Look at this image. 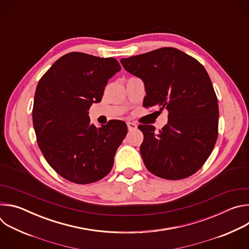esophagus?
Wrapping results in <instances>:
<instances>
[{
  "instance_id": "obj_1",
  "label": "esophagus",
  "mask_w": 249,
  "mask_h": 249,
  "mask_svg": "<svg viewBox=\"0 0 249 249\" xmlns=\"http://www.w3.org/2000/svg\"><path fill=\"white\" fill-rule=\"evenodd\" d=\"M127 127H128V130H129V131L137 129V125H136L134 122H127Z\"/></svg>"
}]
</instances>
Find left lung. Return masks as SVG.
I'll use <instances>...</instances> for the list:
<instances>
[{
	"mask_svg": "<svg viewBox=\"0 0 249 249\" xmlns=\"http://www.w3.org/2000/svg\"><path fill=\"white\" fill-rule=\"evenodd\" d=\"M120 62L145 83L144 107L168 110L167 124L158 133L155 126H138L144 134L140 152L146 167L168 180L191 176L206 162L218 138V98L206 69L172 47Z\"/></svg>",
	"mask_w": 249,
	"mask_h": 249,
	"instance_id": "obj_1",
	"label": "left lung"
}]
</instances>
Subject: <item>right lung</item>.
I'll use <instances>...</instances> for the list:
<instances>
[{
  "label": "right lung",
  "mask_w": 249,
  "mask_h": 249,
  "mask_svg": "<svg viewBox=\"0 0 249 249\" xmlns=\"http://www.w3.org/2000/svg\"><path fill=\"white\" fill-rule=\"evenodd\" d=\"M121 70L115 58L71 52L59 58L39 80L32 121L40 151L63 178L89 184L107 175L127 134L121 120L97 128L89 110L102 98L108 80Z\"/></svg>",
  "instance_id": "right-lung-1"
}]
</instances>
